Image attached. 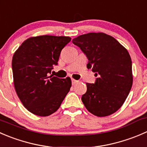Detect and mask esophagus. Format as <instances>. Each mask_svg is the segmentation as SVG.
Listing matches in <instances>:
<instances>
[{
  "instance_id": "esophagus-1",
  "label": "esophagus",
  "mask_w": 147,
  "mask_h": 147,
  "mask_svg": "<svg viewBox=\"0 0 147 147\" xmlns=\"http://www.w3.org/2000/svg\"><path fill=\"white\" fill-rule=\"evenodd\" d=\"M71 81H72V85H75V84H76L77 82H78V80H74V79L71 80Z\"/></svg>"
}]
</instances>
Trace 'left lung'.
I'll use <instances>...</instances> for the list:
<instances>
[{
  "mask_svg": "<svg viewBox=\"0 0 147 147\" xmlns=\"http://www.w3.org/2000/svg\"><path fill=\"white\" fill-rule=\"evenodd\" d=\"M88 59L98 78L87 83L82 101L89 112L99 117L117 111L129 95L133 83L131 59L116 39L104 33H88L72 39Z\"/></svg>",
  "mask_w": 147,
  "mask_h": 147,
  "instance_id": "obj_1",
  "label": "left lung"
}]
</instances>
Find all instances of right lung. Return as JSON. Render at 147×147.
Listing matches in <instances>:
<instances>
[{
	"instance_id": "add662e5",
	"label": "right lung",
	"mask_w": 147,
	"mask_h": 147,
	"mask_svg": "<svg viewBox=\"0 0 147 147\" xmlns=\"http://www.w3.org/2000/svg\"><path fill=\"white\" fill-rule=\"evenodd\" d=\"M68 36H39L24 41L12 59L13 83L18 98L28 111L47 116L57 111L69 91V78L49 75L57 65Z\"/></svg>"
}]
</instances>
